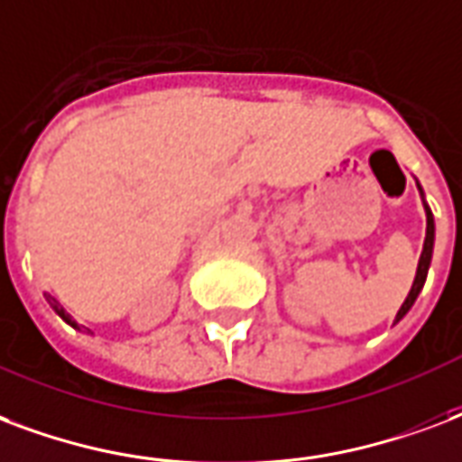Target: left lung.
Listing matches in <instances>:
<instances>
[{"instance_id":"left-lung-1","label":"left lung","mask_w":462,"mask_h":462,"mask_svg":"<svg viewBox=\"0 0 462 462\" xmlns=\"http://www.w3.org/2000/svg\"><path fill=\"white\" fill-rule=\"evenodd\" d=\"M419 186V183H416ZM419 193H421L423 198V190L421 186H419ZM423 210H426V240H423V252L421 257H419V266H416V276H413V283H411V291H409V296H406V300L402 303V309H399V313H396L394 323H399L402 318L411 310L413 300L419 299V293H421L423 283H426V276H429V266H431V257H433V240H436V225H433V215H431V208L426 205V200H423Z\"/></svg>"}]
</instances>
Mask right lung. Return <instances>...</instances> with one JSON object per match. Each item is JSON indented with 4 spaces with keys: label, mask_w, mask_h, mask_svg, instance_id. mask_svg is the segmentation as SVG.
I'll use <instances>...</instances> for the list:
<instances>
[{
    "label": "right lung",
    "mask_w": 462,
    "mask_h": 462,
    "mask_svg": "<svg viewBox=\"0 0 462 462\" xmlns=\"http://www.w3.org/2000/svg\"><path fill=\"white\" fill-rule=\"evenodd\" d=\"M46 299H49V303H51V309L56 310L58 316L63 318V320H66L68 326H73V328H75V330H80V326H78V323H75L73 318L68 316V313H66V309H63V306H60V303H58V300H56V299H53V296H46Z\"/></svg>",
    "instance_id": "obj_1"
}]
</instances>
